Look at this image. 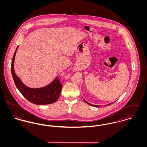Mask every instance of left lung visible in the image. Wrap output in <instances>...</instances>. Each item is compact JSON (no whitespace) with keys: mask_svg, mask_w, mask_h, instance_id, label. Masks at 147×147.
Returning <instances> with one entry per match:
<instances>
[{"mask_svg":"<svg viewBox=\"0 0 147 147\" xmlns=\"http://www.w3.org/2000/svg\"><path fill=\"white\" fill-rule=\"evenodd\" d=\"M83 99H84V98H83ZM84 101H85V102H86V103H87V104H89V105H91V106H94V107H98V106H98V105H91V104H90V103H89V102H87V101H86V100H84ZM112 103H113V102H111V103H110V104H109V105H111V104H112Z\"/></svg>","mask_w":147,"mask_h":147,"instance_id":"8db88e82","label":"left lung"}]
</instances>
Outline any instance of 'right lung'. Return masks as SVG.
I'll return each instance as SVG.
<instances>
[{"label": "right lung", "instance_id": "1", "mask_svg": "<svg viewBox=\"0 0 147 147\" xmlns=\"http://www.w3.org/2000/svg\"><path fill=\"white\" fill-rule=\"evenodd\" d=\"M18 49V46L14 53L11 65L12 76L18 89L28 100L36 105H48L55 102L59 97L62 88V84L58 77L56 78L49 85L41 88L32 89L25 86L14 71V59Z\"/></svg>", "mask_w": 147, "mask_h": 147}]
</instances>
